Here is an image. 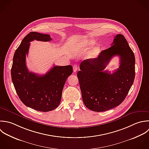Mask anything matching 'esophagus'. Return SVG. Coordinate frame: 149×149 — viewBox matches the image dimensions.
<instances>
[{
    "instance_id": "esophagus-1",
    "label": "esophagus",
    "mask_w": 149,
    "mask_h": 149,
    "mask_svg": "<svg viewBox=\"0 0 149 149\" xmlns=\"http://www.w3.org/2000/svg\"><path fill=\"white\" fill-rule=\"evenodd\" d=\"M78 67L77 65H73V71H74V72H77V71L78 70Z\"/></svg>"
}]
</instances>
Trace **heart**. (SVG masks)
<instances>
[{
  "label": "heart",
  "mask_w": 149,
  "mask_h": 149,
  "mask_svg": "<svg viewBox=\"0 0 149 149\" xmlns=\"http://www.w3.org/2000/svg\"><path fill=\"white\" fill-rule=\"evenodd\" d=\"M95 43V41L93 40H88L86 45H88V46H91V45H92ZM99 52H100V48L99 47H96L95 48H94L93 49H92L88 54V57L90 58H95L97 55L99 53Z\"/></svg>",
  "instance_id": "obj_1"
}]
</instances>
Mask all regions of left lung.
<instances>
[{
	"label": "left lung",
	"instance_id": "obj_1",
	"mask_svg": "<svg viewBox=\"0 0 149 149\" xmlns=\"http://www.w3.org/2000/svg\"><path fill=\"white\" fill-rule=\"evenodd\" d=\"M115 55L120 59L119 68L112 74L104 70ZM135 58L126 39L117 35L111 46L93 59L83 61L77 77L85 106L96 112L119 106L127 96L135 79Z\"/></svg>",
	"mask_w": 149,
	"mask_h": 149
}]
</instances>
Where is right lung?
Masks as SVG:
<instances>
[{"instance_id": "right-lung-1", "label": "right lung", "mask_w": 149, "mask_h": 149, "mask_svg": "<svg viewBox=\"0 0 149 149\" xmlns=\"http://www.w3.org/2000/svg\"><path fill=\"white\" fill-rule=\"evenodd\" d=\"M48 42L50 35L31 32L22 39L14 53L11 70L12 81L21 102L35 110L47 112L60 104L63 89L67 78L72 73V65L54 66L43 75L29 72L26 66L30 42Z\"/></svg>"}]
</instances>
